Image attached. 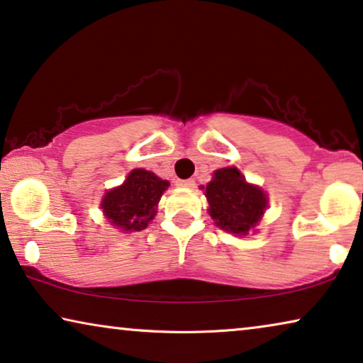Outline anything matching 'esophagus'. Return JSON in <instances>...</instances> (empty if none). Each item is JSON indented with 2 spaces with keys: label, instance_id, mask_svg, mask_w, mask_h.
Instances as JSON below:
<instances>
[{
  "label": "esophagus",
  "instance_id": "34e87169",
  "mask_svg": "<svg viewBox=\"0 0 363 363\" xmlns=\"http://www.w3.org/2000/svg\"><path fill=\"white\" fill-rule=\"evenodd\" d=\"M177 184L182 187H194L196 186V181L194 179H182V181H177Z\"/></svg>",
  "mask_w": 363,
  "mask_h": 363
}]
</instances>
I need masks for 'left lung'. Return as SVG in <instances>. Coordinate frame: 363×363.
<instances>
[{"label":"left lung","mask_w":363,"mask_h":363,"mask_svg":"<svg viewBox=\"0 0 363 363\" xmlns=\"http://www.w3.org/2000/svg\"><path fill=\"white\" fill-rule=\"evenodd\" d=\"M208 213L217 227L235 235H247L262 218L268 206L267 194L245 181L237 167H223L213 172L207 184Z\"/></svg>","instance_id":"1"}]
</instances>
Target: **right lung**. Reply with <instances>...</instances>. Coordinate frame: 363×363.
<instances>
[{"instance_id":"1","label":"right lung","mask_w":363,"mask_h":363,"mask_svg":"<svg viewBox=\"0 0 363 363\" xmlns=\"http://www.w3.org/2000/svg\"><path fill=\"white\" fill-rule=\"evenodd\" d=\"M169 182L155 172L133 169L123 186L111 189L101 201V208L111 225L125 232L145 230L156 216V206Z\"/></svg>"}]
</instances>
